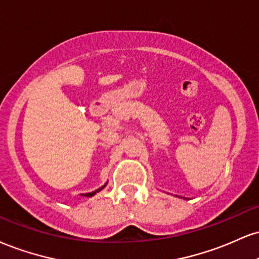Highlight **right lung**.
<instances>
[{
    "label": "right lung",
    "mask_w": 259,
    "mask_h": 259,
    "mask_svg": "<svg viewBox=\"0 0 259 259\" xmlns=\"http://www.w3.org/2000/svg\"><path fill=\"white\" fill-rule=\"evenodd\" d=\"M106 185H107V182H106L104 186H102V187H100V188H99V189H96V191H94V192H92V193H85V194H82V197H87V198H90V197H94V195L96 194V193H99L100 191H102V189H104V188H105V187H106Z\"/></svg>",
    "instance_id": "add662e5"
}]
</instances>
